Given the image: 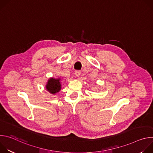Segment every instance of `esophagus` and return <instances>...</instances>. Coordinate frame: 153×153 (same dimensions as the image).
Here are the masks:
<instances>
[{"label": "esophagus", "instance_id": "1", "mask_svg": "<svg viewBox=\"0 0 153 153\" xmlns=\"http://www.w3.org/2000/svg\"><path fill=\"white\" fill-rule=\"evenodd\" d=\"M75 75H76L77 77H79L80 75V71H78V70L76 71H75Z\"/></svg>", "mask_w": 153, "mask_h": 153}]
</instances>
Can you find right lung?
<instances>
[{"instance_id": "add662e5", "label": "right lung", "mask_w": 153, "mask_h": 153, "mask_svg": "<svg viewBox=\"0 0 153 153\" xmlns=\"http://www.w3.org/2000/svg\"><path fill=\"white\" fill-rule=\"evenodd\" d=\"M60 79H54L53 77L50 78L46 85V89L52 94H55L56 93L60 91L61 90V83Z\"/></svg>"}]
</instances>
